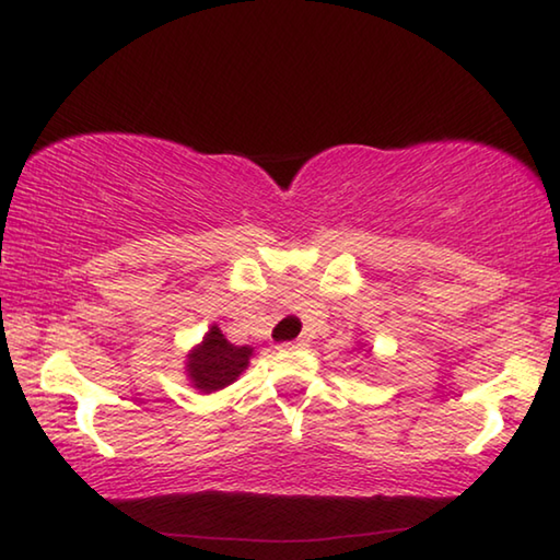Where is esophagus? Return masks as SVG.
I'll return each instance as SVG.
<instances>
[{
    "instance_id": "34e87169",
    "label": "esophagus",
    "mask_w": 560,
    "mask_h": 560,
    "mask_svg": "<svg viewBox=\"0 0 560 560\" xmlns=\"http://www.w3.org/2000/svg\"><path fill=\"white\" fill-rule=\"evenodd\" d=\"M287 348H306L308 340L306 338H296V340H289V343H283Z\"/></svg>"
}]
</instances>
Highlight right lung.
Masks as SVG:
<instances>
[{
    "label": "right lung",
    "mask_w": 560,
    "mask_h": 560,
    "mask_svg": "<svg viewBox=\"0 0 560 560\" xmlns=\"http://www.w3.org/2000/svg\"><path fill=\"white\" fill-rule=\"evenodd\" d=\"M187 358L189 381L195 383L197 390L214 393L240 377L244 368L249 365L252 348L230 343L222 336V330L212 326L210 334L205 336L202 346H197Z\"/></svg>",
    "instance_id": "right-lung-1"
}]
</instances>
